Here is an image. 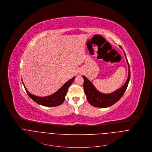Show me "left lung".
Here are the masks:
<instances>
[{"label": "left lung", "instance_id": "obj_1", "mask_svg": "<svg viewBox=\"0 0 152 152\" xmlns=\"http://www.w3.org/2000/svg\"><path fill=\"white\" fill-rule=\"evenodd\" d=\"M122 48V47H120ZM125 53V52H124ZM126 61L129 66V73L128 79L125 84L120 88L117 90L115 92L110 94H104L98 91L93 84L91 83L85 76H83L84 78V90L87 96V99L88 102L94 107L100 108H106L110 107L116 103L122 97L128 87L130 80V67L125 53Z\"/></svg>", "mask_w": 152, "mask_h": 152}]
</instances>
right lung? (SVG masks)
<instances>
[{
    "label": "right lung",
    "mask_w": 152,
    "mask_h": 152,
    "mask_svg": "<svg viewBox=\"0 0 152 152\" xmlns=\"http://www.w3.org/2000/svg\"><path fill=\"white\" fill-rule=\"evenodd\" d=\"M75 77H73L72 79L68 81L65 84L60 88L59 90H58L57 92L53 95L45 97H39L35 95H32L30 94L27 90L26 88L24 85V88L26 91L27 94L29 96V97L33 99L35 102L37 104L45 106V107H57L60 105H61L65 99V95L67 93L68 89L69 87L71 85L72 82L74 81Z\"/></svg>",
    "instance_id": "add662e5"
}]
</instances>
